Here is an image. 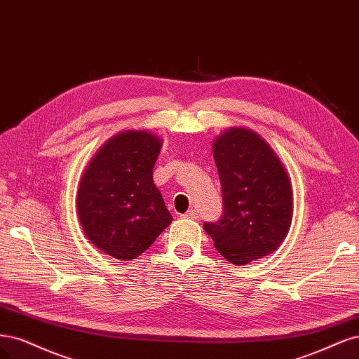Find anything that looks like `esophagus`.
Segmentation results:
<instances>
[{"label":"esophagus","mask_w":359,"mask_h":359,"mask_svg":"<svg viewBox=\"0 0 359 359\" xmlns=\"http://www.w3.org/2000/svg\"><path fill=\"white\" fill-rule=\"evenodd\" d=\"M183 219H196V212L195 210H188L187 213L180 215Z\"/></svg>","instance_id":"1"}]
</instances>
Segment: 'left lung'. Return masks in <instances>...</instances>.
Instances as JSON below:
<instances>
[{"label": "left lung", "instance_id": "left-lung-1", "mask_svg": "<svg viewBox=\"0 0 359 359\" xmlns=\"http://www.w3.org/2000/svg\"><path fill=\"white\" fill-rule=\"evenodd\" d=\"M224 213L204 222L216 250L236 265L274 252L292 222V188L279 156L248 128H229L213 142Z\"/></svg>", "mask_w": 359, "mask_h": 359}]
</instances>
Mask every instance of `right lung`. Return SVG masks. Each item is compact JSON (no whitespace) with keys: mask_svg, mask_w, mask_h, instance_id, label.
I'll list each match as a JSON object with an SVG mask.
<instances>
[{"mask_svg":"<svg viewBox=\"0 0 359 359\" xmlns=\"http://www.w3.org/2000/svg\"><path fill=\"white\" fill-rule=\"evenodd\" d=\"M161 146L149 131L119 133L90 159L80 180V225L92 245L113 258L135 259L172 221L154 183Z\"/></svg>","mask_w":359,"mask_h":359,"instance_id":"obj_1","label":"right lung"}]
</instances>
